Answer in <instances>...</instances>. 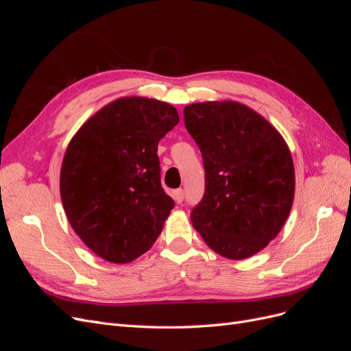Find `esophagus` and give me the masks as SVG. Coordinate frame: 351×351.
<instances>
[{
	"instance_id": "obj_1",
	"label": "esophagus",
	"mask_w": 351,
	"mask_h": 351,
	"mask_svg": "<svg viewBox=\"0 0 351 351\" xmlns=\"http://www.w3.org/2000/svg\"><path fill=\"white\" fill-rule=\"evenodd\" d=\"M173 199H174L176 204H182L183 199H184L183 190H182V189H177V190H174V192H173Z\"/></svg>"
}]
</instances>
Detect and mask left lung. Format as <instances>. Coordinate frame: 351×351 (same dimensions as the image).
I'll list each match as a JSON object with an SVG mask.
<instances>
[{"label":"left lung","mask_w":351,"mask_h":351,"mask_svg":"<svg viewBox=\"0 0 351 351\" xmlns=\"http://www.w3.org/2000/svg\"><path fill=\"white\" fill-rule=\"evenodd\" d=\"M183 112L206 182L190 221L221 256L247 259L278 236L290 215L295 189L290 147L263 115L237 101L196 102Z\"/></svg>","instance_id":"left-lung-1"}]
</instances>
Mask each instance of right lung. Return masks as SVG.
Listing matches in <instances>:
<instances>
[{"instance_id": "obj_1", "label": "right lung", "mask_w": 351, "mask_h": 351, "mask_svg": "<svg viewBox=\"0 0 351 351\" xmlns=\"http://www.w3.org/2000/svg\"><path fill=\"white\" fill-rule=\"evenodd\" d=\"M178 121L173 105L123 97L71 137L60 171L62 208L101 259L130 263L161 234L174 202L161 186L158 142Z\"/></svg>"}]
</instances>
